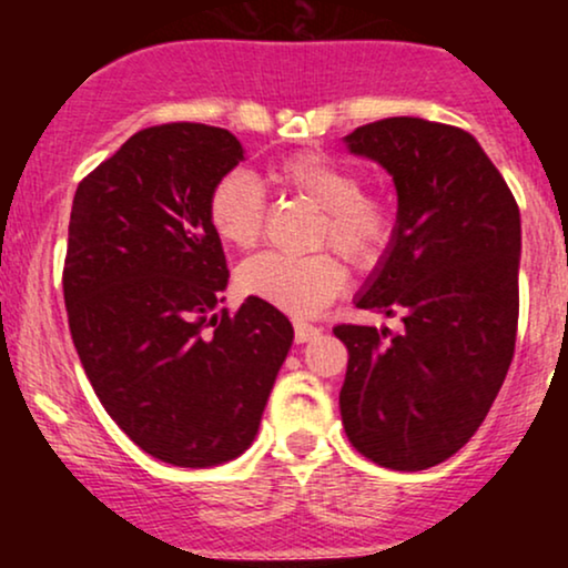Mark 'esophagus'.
Here are the masks:
<instances>
[{
  "label": "esophagus",
  "mask_w": 568,
  "mask_h": 568,
  "mask_svg": "<svg viewBox=\"0 0 568 568\" xmlns=\"http://www.w3.org/2000/svg\"><path fill=\"white\" fill-rule=\"evenodd\" d=\"M293 328H296V342L298 344L312 342V338L321 336V328H317V325H312V323H306V321H296V323H293Z\"/></svg>",
  "instance_id": "1"
}]
</instances>
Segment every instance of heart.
Returning a JSON list of instances; mask_svg holds the SVG:
<instances>
[{
    "label": "heart",
    "instance_id": "b5f03b06",
    "mask_svg": "<svg viewBox=\"0 0 568 568\" xmlns=\"http://www.w3.org/2000/svg\"><path fill=\"white\" fill-rule=\"evenodd\" d=\"M270 181L321 207L312 234L315 245H334L357 266L376 264L387 251L395 234L393 200L366 192L361 173L347 162L325 152H298L275 162ZM207 221L221 243L237 251L256 245L266 224L262 184L240 171L221 175L207 194ZM237 280L245 293L291 315H315L347 285V264L336 251L262 253L240 266Z\"/></svg>",
    "mask_w": 568,
    "mask_h": 568
}]
</instances>
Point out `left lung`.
Listing matches in <instances>:
<instances>
[{
  "label": "left lung",
  "instance_id": "left-lung-1",
  "mask_svg": "<svg viewBox=\"0 0 568 568\" xmlns=\"http://www.w3.org/2000/svg\"><path fill=\"white\" fill-rule=\"evenodd\" d=\"M397 189L387 256L357 306L403 331L336 325L349 352L338 393L352 446L389 470H427L484 425L513 363L520 213L467 130L387 116L347 135Z\"/></svg>",
  "mask_w": 568,
  "mask_h": 568
}]
</instances>
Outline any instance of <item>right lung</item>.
Wrapping results in <instances>:
<instances>
[{
  "instance_id": "add662e5",
  "label": "right lung",
  "mask_w": 568,
  "mask_h": 568,
  "mask_svg": "<svg viewBox=\"0 0 568 568\" xmlns=\"http://www.w3.org/2000/svg\"><path fill=\"white\" fill-rule=\"evenodd\" d=\"M243 160L230 130H139L80 181L63 302L98 400L135 446L175 467H213L251 446L293 342L277 306L221 310L224 247L207 194Z\"/></svg>"
}]
</instances>
